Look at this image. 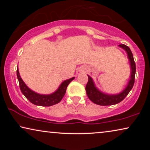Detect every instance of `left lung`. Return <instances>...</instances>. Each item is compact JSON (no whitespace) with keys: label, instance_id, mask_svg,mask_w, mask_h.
I'll list each match as a JSON object with an SVG mask.
<instances>
[{"label":"left lung","instance_id":"8db88e82","mask_svg":"<svg viewBox=\"0 0 150 150\" xmlns=\"http://www.w3.org/2000/svg\"><path fill=\"white\" fill-rule=\"evenodd\" d=\"M119 46L124 48L126 51L127 54H128V57L130 63L131 70H132V71H131L130 80L126 88L122 93H119L117 95H107V94H104L100 92L95 87L91 78L89 76H88V83L85 87L86 92H87V96L89 98V100L93 102V103L98 104V105L109 106L120 103V102H122L126 97L127 95L129 93V92L130 91V90L132 89L133 85H134L135 73H136V64H135L134 58H133V54L128 46L124 44H120Z\"/></svg>","mask_w":150,"mask_h":150}]
</instances>
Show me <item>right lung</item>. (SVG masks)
Segmentation results:
<instances>
[{
    "label": "right lung",
    "mask_w": 150,
    "mask_h": 150,
    "mask_svg": "<svg viewBox=\"0 0 150 150\" xmlns=\"http://www.w3.org/2000/svg\"><path fill=\"white\" fill-rule=\"evenodd\" d=\"M17 77L18 81H19L20 89L21 90L22 94L26 98V99H28L35 105L42 106H50L59 103L65 95L67 85L74 79V77H73L70 79L63 81L59 89L54 93L50 94V95H41V94L37 93L30 90L26 85V84L24 83L20 77L18 69H17Z\"/></svg>",
    "instance_id": "1"
}]
</instances>
